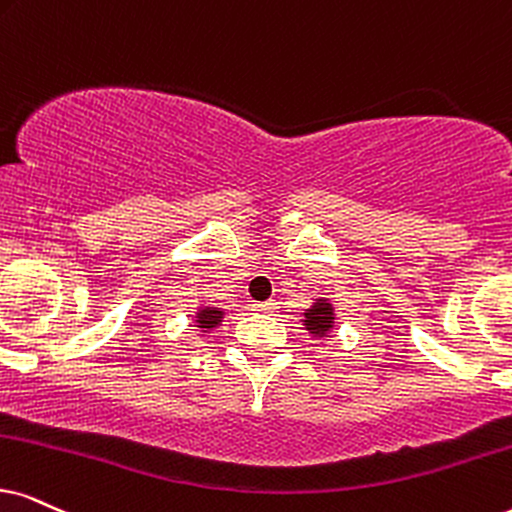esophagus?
Here are the masks:
<instances>
[{
  "label": "esophagus",
  "mask_w": 512,
  "mask_h": 512,
  "mask_svg": "<svg viewBox=\"0 0 512 512\" xmlns=\"http://www.w3.org/2000/svg\"><path fill=\"white\" fill-rule=\"evenodd\" d=\"M255 312H262V314H269V312H274L276 309V300H267V302H257L255 307Z\"/></svg>",
  "instance_id": "1"
}]
</instances>
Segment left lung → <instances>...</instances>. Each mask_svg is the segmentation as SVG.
I'll return each mask as SVG.
<instances>
[{
  "mask_svg": "<svg viewBox=\"0 0 512 512\" xmlns=\"http://www.w3.org/2000/svg\"><path fill=\"white\" fill-rule=\"evenodd\" d=\"M335 307L328 297H316L312 307H307L302 312V326L304 331L312 335L314 340H328L335 331Z\"/></svg>",
  "mask_w": 512,
  "mask_h": 512,
  "instance_id": "8db88e82",
  "label": "left lung"
}]
</instances>
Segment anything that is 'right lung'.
<instances>
[{"mask_svg":"<svg viewBox=\"0 0 512 512\" xmlns=\"http://www.w3.org/2000/svg\"><path fill=\"white\" fill-rule=\"evenodd\" d=\"M226 312L222 307H212V304H200L196 307V312H193V328H196L198 333L208 335V333H215L219 326H222Z\"/></svg>","mask_w":512,"mask_h":512,"instance_id":"obj_1","label":"right lung"}]
</instances>
